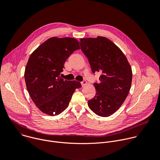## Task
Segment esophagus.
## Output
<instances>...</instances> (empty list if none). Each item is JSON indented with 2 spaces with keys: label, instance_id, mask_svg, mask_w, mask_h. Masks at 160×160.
<instances>
[{
  "label": "esophagus",
  "instance_id": "1",
  "mask_svg": "<svg viewBox=\"0 0 160 160\" xmlns=\"http://www.w3.org/2000/svg\"><path fill=\"white\" fill-rule=\"evenodd\" d=\"M81 84H82V85L83 87L84 85H85L87 84V81H86V80H83V81H82V82H81Z\"/></svg>",
  "mask_w": 160,
  "mask_h": 160
}]
</instances>
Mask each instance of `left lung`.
<instances>
[{
	"mask_svg": "<svg viewBox=\"0 0 160 160\" xmlns=\"http://www.w3.org/2000/svg\"><path fill=\"white\" fill-rule=\"evenodd\" d=\"M81 50L94 73L101 72L99 83H95V97L88 106L97 115L107 117L122 105L130 91L132 68L123 52L104 37L80 38Z\"/></svg>",
	"mask_w": 160,
	"mask_h": 160,
	"instance_id": "left-lung-1",
	"label": "left lung"
}]
</instances>
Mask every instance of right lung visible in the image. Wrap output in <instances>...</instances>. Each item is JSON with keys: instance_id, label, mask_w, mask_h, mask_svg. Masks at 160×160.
Returning a JSON list of instances; mask_svg holds the SVG:
<instances>
[{"instance_id": "right-lung-1", "label": "right lung", "mask_w": 160, "mask_h": 160, "mask_svg": "<svg viewBox=\"0 0 160 160\" xmlns=\"http://www.w3.org/2000/svg\"><path fill=\"white\" fill-rule=\"evenodd\" d=\"M73 38L51 37L32 52L25 71V79L29 95L35 106L50 116L59 115L69 105L80 82L64 80L59 75L66 60L75 51L80 49Z\"/></svg>"}]
</instances>
